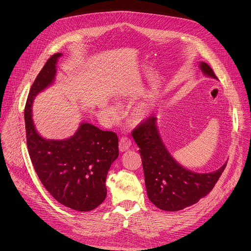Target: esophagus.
Returning a JSON list of instances; mask_svg holds the SVG:
<instances>
[{
  "label": "esophagus",
  "mask_w": 251,
  "mask_h": 251,
  "mask_svg": "<svg viewBox=\"0 0 251 251\" xmlns=\"http://www.w3.org/2000/svg\"><path fill=\"white\" fill-rule=\"evenodd\" d=\"M132 145V142L128 137H122L119 140V150L120 152H125L128 150Z\"/></svg>",
  "instance_id": "1"
}]
</instances>
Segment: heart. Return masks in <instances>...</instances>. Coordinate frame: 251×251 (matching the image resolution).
Wrapping results in <instances>:
<instances>
[{
    "instance_id": "obj_1",
    "label": "heart",
    "mask_w": 251,
    "mask_h": 251,
    "mask_svg": "<svg viewBox=\"0 0 251 251\" xmlns=\"http://www.w3.org/2000/svg\"><path fill=\"white\" fill-rule=\"evenodd\" d=\"M147 114V107L144 105L137 106L133 111V118L137 121H142L146 117Z\"/></svg>"
}]
</instances>
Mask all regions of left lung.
Instances as JSON below:
<instances>
[{"instance_id": "left-lung-1", "label": "left lung", "mask_w": 251, "mask_h": 251, "mask_svg": "<svg viewBox=\"0 0 251 251\" xmlns=\"http://www.w3.org/2000/svg\"><path fill=\"white\" fill-rule=\"evenodd\" d=\"M200 68L204 75L218 79L207 63L201 61ZM132 136L140 148L148 198L163 210H181L198 202L213 189L226 167L225 163L219 170L203 174L181 166L165 147L156 117L140 124Z\"/></svg>"}]
</instances>
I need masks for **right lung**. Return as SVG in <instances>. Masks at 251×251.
I'll list each match as a JSON object with an SVG mask.
<instances>
[{"instance_id": "obj_1", "label": "right lung", "mask_w": 251, "mask_h": 251, "mask_svg": "<svg viewBox=\"0 0 251 251\" xmlns=\"http://www.w3.org/2000/svg\"><path fill=\"white\" fill-rule=\"evenodd\" d=\"M61 55L58 52L50 57L30 87L25 108L27 150L42 184L58 202L75 210L89 211L106 198L107 173L119 156L118 137L86 122L65 140L46 139L35 129L33 99L54 82Z\"/></svg>"}]
</instances>
